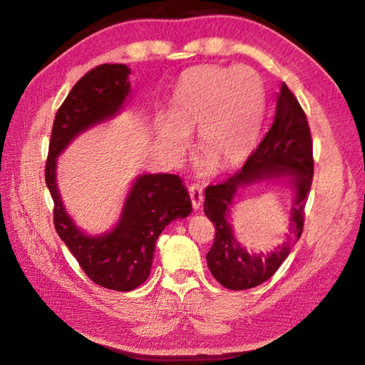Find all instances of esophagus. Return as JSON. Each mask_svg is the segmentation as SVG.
<instances>
[{
	"mask_svg": "<svg viewBox=\"0 0 365 365\" xmlns=\"http://www.w3.org/2000/svg\"><path fill=\"white\" fill-rule=\"evenodd\" d=\"M188 191H190L191 205H193V209L197 211L202 205V200H205V196H202V188L197 183H191L188 187Z\"/></svg>",
	"mask_w": 365,
	"mask_h": 365,
	"instance_id": "34e87169",
	"label": "esophagus"
}]
</instances>
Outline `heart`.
<instances>
[{"label": "heart", "instance_id": "1", "mask_svg": "<svg viewBox=\"0 0 365 365\" xmlns=\"http://www.w3.org/2000/svg\"><path fill=\"white\" fill-rule=\"evenodd\" d=\"M264 88L251 67L201 66L185 72L170 100V119L158 125L160 150L180 159L188 133L206 154L202 165L232 168L256 145L264 114Z\"/></svg>", "mask_w": 365, "mask_h": 365}]
</instances>
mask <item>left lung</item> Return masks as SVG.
<instances>
[{"mask_svg": "<svg viewBox=\"0 0 365 365\" xmlns=\"http://www.w3.org/2000/svg\"><path fill=\"white\" fill-rule=\"evenodd\" d=\"M288 176L295 188L290 235L287 243L270 255H250L232 237L226 219L238 187ZM314 177L312 140L307 117L296 96L282 83L277 96L275 119L261 143L246 159L245 165L217 185L205 191V214L215 225L212 248L206 255L207 267L222 287L248 289L269 280L298 242L304 227V207Z\"/></svg>", "mask_w": 365, "mask_h": 365, "instance_id": "1", "label": "left lung"}]
</instances>
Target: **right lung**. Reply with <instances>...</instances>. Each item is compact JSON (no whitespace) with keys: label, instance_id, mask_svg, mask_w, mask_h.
Instances as JSON below:
<instances>
[{"label":"right lung","instance_id":"1","mask_svg":"<svg viewBox=\"0 0 365 365\" xmlns=\"http://www.w3.org/2000/svg\"><path fill=\"white\" fill-rule=\"evenodd\" d=\"M128 76L127 66L101 64L73 85L54 117L45 168L58 235L96 285L115 292H130L150 277L160 232L172 220L191 212L182 178L172 174L140 175L128 191L119 222L109 233L90 237L66 212L56 185L58 156L78 133L119 113L130 93Z\"/></svg>","mask_w":365,"mask_h":365}]
</instances>
